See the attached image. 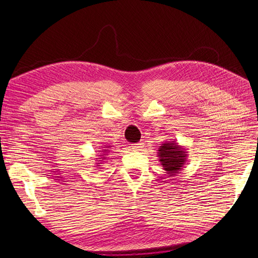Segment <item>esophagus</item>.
<instances>
[{
  "label": "esophagus",
  "instance_id": "esophagus-1",
  "mask_svg": "<svg viewBox=\"0 0 258 258\" xmlns=\"http://www.w3.org/2000/svg\"><path fill=\"white\" fill-rule=\"evenodd\" d=\"M143 143H141V142H140V143H136V144H133L132 145V149L133 150H136V151H138V150H141L142 149V147H143Z\"/></svg>",
  "mask_w": 258,
  "mask_h": 258
}]
</instances>
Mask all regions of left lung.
I'll return each instance as SVG.
<instances>
[{
	"instance_id": "left-lung-1",
	"label": "left lung",
	"mask_w": 258,
	"mask_h": 258,
	"mask_svg": "<svg viewBox=\"0 0 258 258\" xmlns=\"http://www.w3.org/2000/svg\"><path fill=\"white\" fill-rule=\"evenodd\" d=\"M158 160L168 176L178 174L187 162V152L175 141H165L157 150Z\"/></svg>"
}]
</instances>
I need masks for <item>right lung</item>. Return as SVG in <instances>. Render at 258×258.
Wrapping results in <instances>:
<instances>
[{"instance_id": "right-lung-1", "label": "right lung", "mask_w": 258, "mask_h": 258, "mask_svg": "<svg viewBox=\"0 0 258 258\" xmlns=\"http://www.w3.org/2000/svg\"><path fill=\"white\" fill-rule=\"evenodd\" d=\"M109 147H112V146H108V145H104V146H102V151H98V152H102L101 153V155H98V157L96 158V161H97V163H96V166L97 167H101V164H102V162H104L106 160V155H107V153L109 152Z\"/></svg>"}]
</instances>
